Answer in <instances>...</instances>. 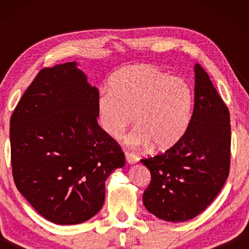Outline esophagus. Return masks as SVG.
Returning a JSON list of instances; mask_svg holds the SVG:
<instances>
[{
  "mask_svg": "<svg viewBox=\"0 0 249 249\" xmlns=\"http://www.w3.org/2000/svg\"><path fill=\"white\" fill-rule=\"evenodd\" d=\"M125 160H127L129 164H135V163L138 162L137 155H135L134 153H129V152H125Z\"/></svg>",
  "mask_w": 249,
  "mask_h": 249,
  "instance_id": "1",
  "label": "esophagus"
}]
</instances>
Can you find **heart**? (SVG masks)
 <instances>
[{
  "label": "heart",
  "instance_id": "obj_1",
  "mask_svg": "<svg viewBox=\"0 0 249 249\" xmlns=\"http://www.w3.org/2000/svg\"><path fill=\"white\" fill-rule=\"evenodd\" d=\"M110 90L97 98L98 124L112 139H120L132 119L137 124L125 137L131 147L154 142L166 149L186 134L192 120L194 96L186 80L152 66H135L110 79Z\"/></svg>",
  "mask_w": 249,
  "mask_h": 249
}]
</instances>
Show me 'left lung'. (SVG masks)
<instances>
[{"mask_svg":"<svg viewBox=\"0 0 249 249\" xmlns=\"http://www.w3.org/2000/svg\"><path fill=\"white\" fill-rule=\"evenodd\" d=\"M194 101L183 137L162 154L141 160L152 177L142 203L148 212L169 222H183L202 213L229 176V110L198 63Z\"/></svg>","mask_w":249,"mask_h":249,"instance_id":"left-lung-1","label":"left lung"}]
</instances>
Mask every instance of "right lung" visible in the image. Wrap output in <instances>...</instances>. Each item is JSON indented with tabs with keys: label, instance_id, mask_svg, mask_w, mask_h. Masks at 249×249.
I'll list each match as a JSON object with an SVG mask.
<instances>
[{
	"label": "right lung",
	"instance_id": "right-lung-1",
	"mask_svg": "<svg viewBox=\"0 0 249 249\" xmlns=\"http://www.w3.org/2000/svg\"><path fill=\"white\" fill-rule=\"evenodd\" d=\"M96 87L77 62L44 68L10 120L13 180L43 217L78 224L103 206L105 180L124 165L120 145L97 124Z\"/></svg>",
	"mask_w": 249,
	"mask_h": 249
}]
</instances>
